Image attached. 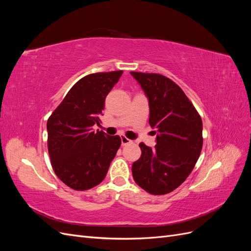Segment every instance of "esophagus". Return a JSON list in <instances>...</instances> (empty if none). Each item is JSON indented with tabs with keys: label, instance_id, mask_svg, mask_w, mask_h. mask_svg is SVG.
Returning <instances> with one entry per match:
<instances>
[{
	"label": "esophagus",
	"instance_id": "1",
	"mask_svg": "<svg viewBox=\"0 0 251 251\" xmlns=\"http://www.w3.org/2000/svg\"><path fill=\"white\" fill-rule=\"evenodd\" d=\"M131 142H132V140L125 137V136H121V144H123V146H126V144L131 143Z\"/></svg>",
	"mask_w": 251,
	"mask_h": 251
}]
</instances>
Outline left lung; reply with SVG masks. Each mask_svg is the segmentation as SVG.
Segmentation results:
<instances>
[{"mask_svg":"<svg viewBox=\"0 0 251 251\" xmlns=\"http://www.w3.org/2000/svg\"><path fill=\"white\" fill-rule=\"evenodd\" d=\"M148 97L150 125L156 146L140 143L141 156L132 165L136 183L151 195H165L180 186L200 156L202 119L182 89L156 73L131 72Z\"/></svg>","mask_w":251,"mask_h":251,"instance_id":"8db88e82","label":"left lung"}]
</instances>
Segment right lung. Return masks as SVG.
<instances>
[{
  "mask_svg": "<svg viewBox=\"0 0 251 251\" xmlns=\"http://www.w3.org/2000/svg\"><path fill=\"white\" fill-rule=\"evenodd\" d=\"M123 71L94 73L79 79L47 121L48 151L53 171L66 185L86 191L104 179L121 144L118 135L94 131L105 97Z\"/></svg>",
  "mask_w": 251,
  "mask_h": 251,
  "instance_id": "right-lung-1",
  "label": "right lung"
}]
</instances>
